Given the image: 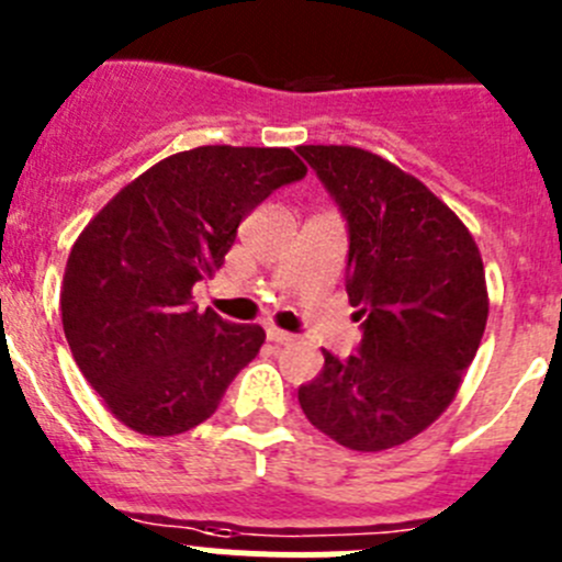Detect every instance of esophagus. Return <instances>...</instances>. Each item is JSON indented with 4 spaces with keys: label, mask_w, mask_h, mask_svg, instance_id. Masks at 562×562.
Wrapping results in <instances>:
<instances>
[{
    "label": "esophagus",
    "mask_w": 562,
    "mask_h": 562,
    "mask_svg": "<svg viewBox=\"0 0 562 562\" xmlns=\"http://www.w3.org/2000/svg\"><path fill=\"white\" fill-rule=\"evenodd\" d=\"M267 339H270V342H276V345H286V342H292V334H286V331H281V328L270 326V328H267Z\"/></svg>",
    "instance_id": "34e87169"
}]
</instances>
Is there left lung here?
<instances>
[{
    "label": "left lung",
    "mask_w": 562,
    "mask_h": 562,
    "mask_svg": "<svg viewBox=\"0 0 562 562\" xmlns=\"http://www.w3.org/2000/svg\"><path fill=\"white\" fill-rule=\"evenodd\" d=\"M348 228L345 290L362 317L357 353L326 364L297 401L312 426L353 451H384L454 401L487 323L480 247L418 178L359 147H297Z\"/></svg>",
    "instance_id": "1"
}]
</instances>
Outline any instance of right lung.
I'll use <instances>...</instances> for the list:
<instances>
[{
  "instance_id": "1",
  "label": "right lung",
  "mask_w": 562,
  "mask_h": 562,
  "mask_svg": "<svg viewBox=\"0 0 562 562\" xmlns=\"http://www.w3.org/2000/svg\"><path fill=\"white\" fill-rule=\"evenodd\" d=\"M303 175L286 147H194L138 175L77 236L64 334L113 418L169 437L214 415L265 328L198 312L192 286L223 267L241 220Z\"/></svg>"
}]
</instances>
